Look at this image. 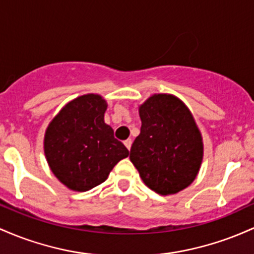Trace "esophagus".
I'll return each mask as SVG.
<instances>
[{
  "label": "esophagus",
  "instance_id": "obj_1",
  "mask_svg": "<svg viewBox=\"0 0 254 254\" xmlns=\"http://www.w3.org/2000/svg\"><path fill=\"white\" fill-rule=\"evenodd\" d=\"M124 144L126 145V147L128 150H130V146H132V140H130V139H127V140H125Z\"/></svg>",
  "mask_w": 254,
  "mask_h": 254
}]
</instances>
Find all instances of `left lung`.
Wrapping results in <instances>:
<instances>
[{"label":"left lung","instance_id":"obj_1","mask_svg":"<svg viewBox=\"0 0 254 254\" xmlns=\"http://www.w3.org/2000/svg\"><path fill=\"white\" fill-rule=\"evenodd\" d=\"M140 134L130 162L147 187L175 194L192 184L203 159V141L192 114L172 95H153L139 108Z\"/></svg>","mask_w":254,"mask_h":254}]
</instances>
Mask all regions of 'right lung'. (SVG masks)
Wrapping results in <instances>:
<instances>
[{
	"label": "right lung",
	"mask_w": 254,
	"mask_h": 254,
	"mask_svg": "<svg viewBox=\"0 0 254 254\" xmlns=\"http://www.w3.org/2000/svg\"><path fill=\"white\" fill-rule=\"evenodd\" d=\"M107 103L98 95L69 102L50 122L44 152L51 172L68 189L85 192L107 180L129 151L104 122Z\"/></svg>",
	"instance_id": "right-lung-1"
}]
</instances>
